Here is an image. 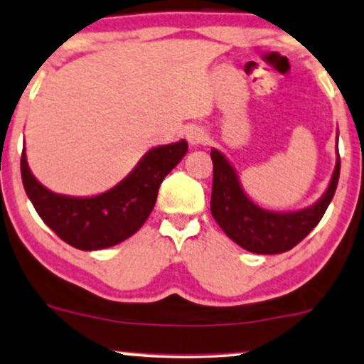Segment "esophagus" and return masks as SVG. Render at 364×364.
Instances as JSON below:
<instances>
[{
  "label": "esophagus",
  "instance_id": "obj_1",
  "mask_svg": "<svg viewBox=\"0 0 364 364\" xmlns=\"http://www.w3.org/2000/svg\"><path fill=\"white\" fill-rule=\"evenodd\" d=\"M186 139L189 141L191 146H199V144L206 143L208 134L200 129V127H189V129L186 131Z\"/></svg>",
  "mask_w": 364,
  "mask_h": 364
}]
</instances>
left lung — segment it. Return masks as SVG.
Masks as SVG:
<instances>
[{
	"label": "left lung",
	"instance_id": "8db88e82",
	"mask_svg": "<svg viewBox=\"0 0 364 364\" xmlns=\"http://www.w3.org/2000/svg\"><path fill=\"white\" fill-rule=\"evenodd\" d=\"M211 215L226 237L252 254H283L309 235L334 198L341 173L339 134L336 139V166L326 192L309 208L269 211L255 204L243 191L240 177L220 149L211 148Z\"/></svg>",
	"mask_w": 364,
	"mask_h": 364
}]
</instances>
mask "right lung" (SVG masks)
I'll return each mask as SVG.
<instances>
[{"label": "right lung", "instance_id": "1", "mask_svg": "<svg viewBox=\"0 0 364 364\" xmlns=\"http://www.w3.org/2000/svg\"><path fill=\"white\" fill-rule=\"evenodd\" d=\"M187 141L149 148L121 182L95 196L55 194L42 186L21 153V181L37 215L53 232L80 250H102L132 237L155 208L158 189L186 156Z\"/></svg>", "mask_w": 364, "mask_h": 364}]
</instances>
